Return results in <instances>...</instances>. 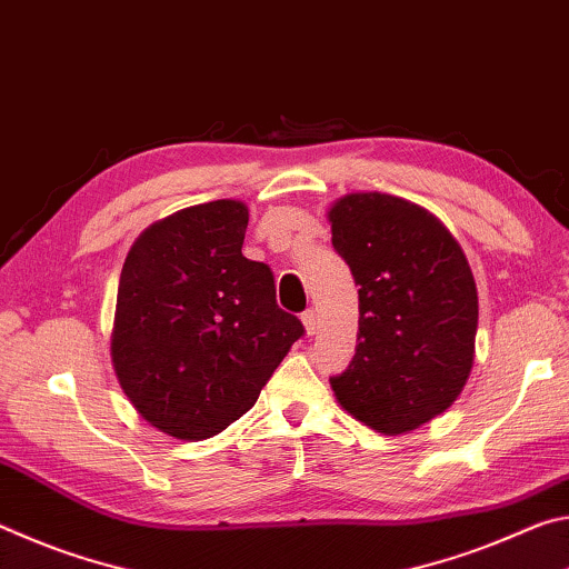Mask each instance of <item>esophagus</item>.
<instances>
[{
	"label": "esophagus",
	"mask_w": 569,
	"mask_h": 569,
	"mask_svg": "<svg viewBox=\"0 0 569 569\" xmlns=\"http://www.w3.org/2000/svg\"><path fill=\"white\" fill-rule=\"evenodd\" d=\"M301 321H303V326H306V333H308V336H313L316 331H319V316H316L313 308H308V311L301 313Z\"/></svg>",
	"instance_id": "34e87169"
}]
</instances>
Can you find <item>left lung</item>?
<instances>
[{
    "mask_svg": "<svg viewBox=\"0 0 569 569\" xmlns=\"http://www.w3.org/2000/svg\"><path fill=\"white\" fill-rule=\"evenodd\" d=\"M331 243L359 286V346L336 399L381 435H403L459 397L475 361L477 286L427 210L383 192L331 208Z\"/></svg>",
    "mask_w": 569,
    "mask_h": 569,
    "instance_id": "left-lung-1",
    "label": "left lung"
}]
</instances>
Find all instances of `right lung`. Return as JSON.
Returning a JSON list of instances; mask_svg holds the SVG:
<instances>
[{"mask_svg": "<svg viewBox=\"0 0 569 569\" xmlns=\"http://www.w3.org/2000/svg\"><path fill=\"white\" fill-rule=\"evenodd\" d=\"M246 228L243 203L216 200L150 226L124 258L114 373L170 437L208 439L243 417L306 333L278 308L271 268L240 253Z\"/></svg>", "mask_w": 569, "mask_h": 569, "instance_id": "add662e5", "label": "right lung"}]
</instances>
